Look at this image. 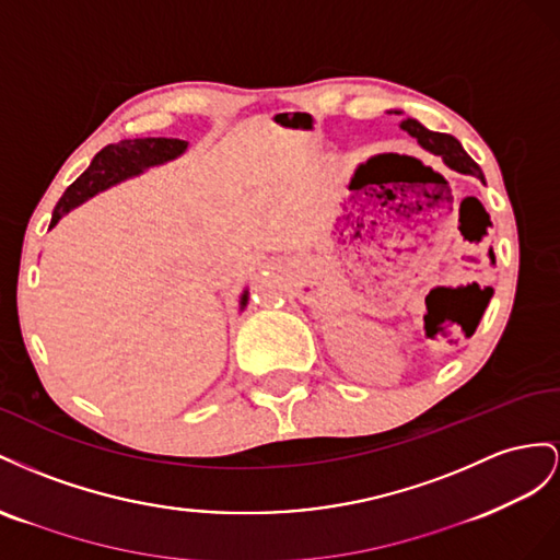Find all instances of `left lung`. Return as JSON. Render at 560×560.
<instances>
[{
	"label": "left lung",
	"mask_w": 560,
	"mask_h": 560,
	"mask_svg": "<svg viewBox=\"0 0 560 560\" xmlns=\"http://www.w3.org/2000/svg\"><path fill=\"white\" fill-rule=\"evenodd\" d=\"M401 129L408 131L415 140H418L424 150L434 152V154H441L443 162L448 164L451 168H455V171H459V173L476 175V178L483 180L481 166H478V164L474 162V159L465 152V148L459 145V140L453 138L451 133L429 131V129H424V126H422L420 121H415V119H404V121H401Z\"/></svg>",
	"instance_id": "left-lung-1"
}]
</instances>
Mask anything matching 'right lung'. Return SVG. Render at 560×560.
Segmentation results:
<instances>
[{"label": "right lung", "mask_w": 560, "mask_h": 560, "mask_svg": "<svg viewBox=\"0 0 560 560\" xmlns=\"http://www.w3.org/2000/svg\"><path fill=\"white\" fill-rule=\"evenodd\" d=\"M187 148L185 140L178 138H133V140H119L117 145H107L93 156L91 166L79 175V178L66 189L54 209L51 228L66 215L74 206L86 201L89 197L98 195L101 189L115 185L129 175L140 173L142 168L168 162V159L178 156ZM242 305H246V295L242 298Z\"/></svg>", "instance_id": "obj_1"}]
</instances>
